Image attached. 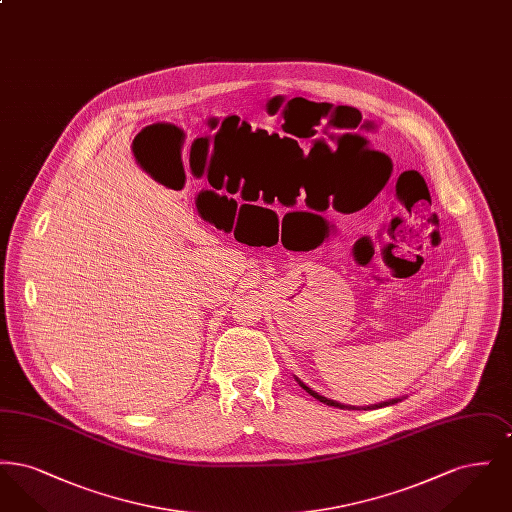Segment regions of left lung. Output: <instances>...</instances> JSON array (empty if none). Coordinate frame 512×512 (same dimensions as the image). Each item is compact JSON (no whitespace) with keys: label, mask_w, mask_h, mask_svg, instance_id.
<instances>
[{"label":"left lung","mask_w":512,"mask_h":512,"mask_svg":"<svg viewBox=\"0 0 512 512\" xmlns=\"http://www.w3.org/2000/svg\"><path fill=\"white\" fill-rule=\"evenodd\" d=\"M297 380V378H295ZM299 382V386L303 388V390L307 391V393H311L315 399H318L320 403H324V405H330V407H338V409H353V411H361L359 407H347V405H341L338 401H334V399H326V397H322V395H318L317 391L311 390L309 386H305L301 380H297ZM397 401H401V399H390V401H384V403H376V405H368L365 407L366 409H382V407H390V405H395Z\"/></svg>","instance_id":"1"}]
</instances>
